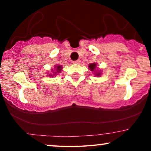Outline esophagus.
I'll use <instances>...</instances> for the list:
<instances>
[{
  "instance_id": "34e87169",
  "label": "esophagus",
  "mask_w": 151,
  "mask_h": 151,
  "mask_svg": "<svg viewBox=\"0 0 151 151\" xmlns=\"http://www.w3.org/2000/svg\"><path fill=\"white\" fill-rule=\"evenodd\" d=\"M80 62H81L80 60H76V61H74L73 62L74 64H79Z\"/></svg>"
}]
</instances>
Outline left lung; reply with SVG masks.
Listing matches in <instances>:
<instances>
[{
	"instance_id": "1",
	"label": "left lung",
	"mask_w": 151,
	"mask_h": 151,
	"mask_svg": "<svg viewBox=\"0 0 151 151\" xmlns=\"http://www.w3.org/2000/svg\"><path fill=\"white\" fill-rule=\"evenodd\" d=\"M89 67L90 70H91V71H93V70H95V68H96V63L90 64V65H89ZM100 74H101V73H99V72H96V75L98 76V77H99V76H100Z\"/></svg>"
}]
</instances>
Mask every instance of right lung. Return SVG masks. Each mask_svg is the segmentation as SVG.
I'll list each match as a JSON object with an SVG mask.
<instances>
[{
    "label": "right lung",
    "instance_id": "obj_1",
    "mask_svg": "<svg viewBox=\"0 0 151 151\" xmlns=\"http://www.w3.org/2000/svg\"><path fill=\"white\" fill-rule=\"evenodd\" d=\"M56 67V68H57V69H56L57 72H58V73H59V72H61V70H62V67H61V66L58 65V66H56V67ZM57 72H54V73L56 74ZM54 75H55V74H54ZM51 76H52V75H51Z\"/></svg>",
    "mask_w": 151,
    "mask_h": 151
}]
</instances>
